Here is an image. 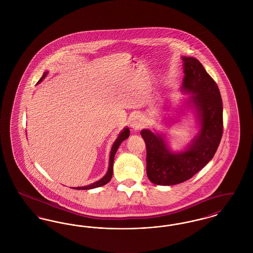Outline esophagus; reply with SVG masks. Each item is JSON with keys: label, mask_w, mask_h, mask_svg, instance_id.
<instances>
[{"label": "esophagus", "mask_w": 253, "mask_h": 253, "mask_svg": "<svg viewBox=\"0 0 253 253\" xmlns=\"http://www.w3.org/2000/svg\"><path fill=\"white\" fill-rule=\"evenodd\" d=\"M130 126L132 127L134 130H139V129H141L145 126V121L141 116L136 115L131 119Z\"/></svg>", "instance_id": "obj_1"}]
</instances>
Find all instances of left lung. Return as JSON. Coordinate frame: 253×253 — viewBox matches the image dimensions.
Segmentation results:
<instances>
[{"label":"left lung","mask_w":253,"mask_h":253,"mask_svg":"<svg viewBox=\"0 0 253 253\" xmlns=\"http://www.w3.org/2000/svg\"><path fill=\"white\" fill-rule=\"evenodd\" d=\"M182 89L190 93L188 105L199 118L200 131L185 151L169 150L162 135L143 129L146 146L148 179L161 186H172L190 179L212 159L223 135V102L218 85L195 58L184 57Z\"/></svg>","instance_id":"left-lung-1"}]
</instances>
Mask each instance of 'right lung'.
I'll use <instances>...</instances> for the list:
<instances>
[{"mask_svg":"<svg viewBox=\"0 0 253 253\" xmlns=\"http://www.w3.org/2000/svg\"><path fill=\"white\" fill-rule=\"evenodd\" d=\"M46 74H47V72H44L43 75L42 76V78H41L38 83L42 82V79L46 76ZM128 136H129V129H128L127 127L125 128V129L119 134L118 138L116 139V141L114 142L113 146L111 147L110 157H109V167H108V170H107V174H106L101 180L95 182V183L89 185V186H79V187H73V188H74V189H91V188L99 187V186H104V185L107 184V183L110 181V179H111V177H112V174H113V162H114V156H115V154H116V151H117L119 146L122 144V142H123L124 140H126V138H128Z\"/></svg>","mask_w":253,"mask_h":253,"instance_id":"obj_1","label":"right lung"}]
</instances>
